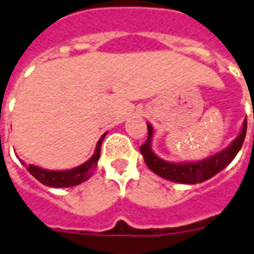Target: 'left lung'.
<instances>
[{"instance_id":"left-lung-1","label":"left lung","mask_w":254,"mask_h":254,"mask_svg":"<svg viewBox=\"0 0 254 254\" xmlns=\"http://www.w3.org/2000/svg\"><path fill=\"white\" fill-rule=\"evenodd\" d=\"M245 134H247V120L243 124L241 133L236 137V139L229 145L227 149L219 151L216 154L211 155L208 158L201 159L197 162L186 163H173L163 161L153 153L151 150V137H153V127L147 124V139L143 145H141L139 151L143 155L145 163L147 167L159 177L165 178L167 181L185 183V185H195L207 181L219 171L228 166L240 151L244 143Z\"/></svg>"}]
</instances>
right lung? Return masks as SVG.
Masks as SVG:
<instances>
[{
	"label": "right lung",
	"instance_id": "obj_1",
	"mask_svg": "<svg viewBox=\"0 0 254 254\" xmlns=\"http://www.w3.org/2000/svg\"><path fill=\"white\" fill-rule=\"evenodd\" d=\"M105 134L107 133H104L101 138L99 139V142L96 145L95 153L91 158L88 159L87 162L81 163L80 166L75 167V169L64 170V171H53V170L41 169V167L34 166V165H29V166H26V169L35 179H38L45 186H49V187L59 189V187H72V186L80 185L91 177L96 165H97V161L100 158V150H101V143H103Z\"/></svg>",
	"mask_w": 254,
	"mask_h": 254
}]
</instances>
